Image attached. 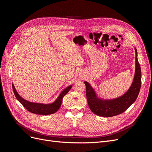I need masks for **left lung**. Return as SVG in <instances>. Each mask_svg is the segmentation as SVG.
Masks as SVG:
<instances>
[{"mask_svg":"<svg viewBox=\"0 0 152 152\" xmlns=\"http://www.w3.org/2000/svg\"><path fill=\"white\" fill-rule=\"evenodd\" d=\"M136 52V72L130 89L121 97L112 100H102L96 98L93 89L87 82H84L86 87V97L90 110L99 116L110 117L124 112L136 100L141 85V71Z\"/></svg>","mask_w":152,"mask_h":152,"instance_id":"left-lung-1","label":"left lung"}]
</instances>
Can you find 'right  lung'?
Instances as JSON below:
<instances>
[{
  "instance_id": "1",
  "label": "right lung",
  "mask_w": 152,
  "mask_h": 152,
  "mask_svg": "<svg viewBox=\"0 0 152 152\" xmlns=\"http://www.w3.org/2000/svg\"><path fill=\"white\" fill-rule=\"evenodd\" d=\"M12 86L14 93H15L16 99L19 101L20 103L23 106L28 112L37 115H50L56 112L61 107L62 99L64 97V96L68 93V92L70 90L72 87V86H70L67 87L66 89H64L54 103L49 104H45L27 102L26 100L22 98L21 96L18 94L14 85L12 84Z\"/></svg>"
}]
</instances>
